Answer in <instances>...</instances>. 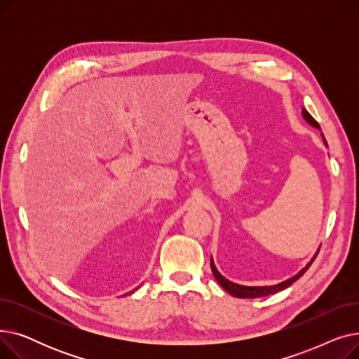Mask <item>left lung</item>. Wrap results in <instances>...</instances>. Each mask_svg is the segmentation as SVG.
Segmentation results:
<instances>
[{
    "instance_id": "left-lung-1",
    "label": "left lung",
    "mask_w": 359,
    "mask_h": 359,
    "mask_svg": "<svg viewBox=\"0 0 359 359\" xmlns=\"http://www.w3.org/2000/svg\"><path fill=\"white\" fill-rule=\"evenodd\" d=\"M303 116H304V119H306L310 125H313L314 128H318V129H320V125L317 123V121L310 115V113H309L306 109H303ZM323 140H325V138H323ZM325 144H327L326 140H325ZM318 252H320V249L317 250L316 256L318 255ZM316 256L311 259V262L309 263V265H307L304 269H301L295 276H292V278H290V279H287V280H284V282H280V284H278V285H272V287H246V285L234 284V282H231V280H229V279H225V278L217 271V268H215V265H214L212 257H211V269H212V273H214L215 279L218 280V284H219L225 291L230 292L233 297H238V298H257V297H266V295H271V294H275V292H278V291H282V290L288 288L291 284H294V282H295L298 278H301V276H303V275L306 273V271L310 268V265L314 262Z\"/></svg>"
}]
</instances>
